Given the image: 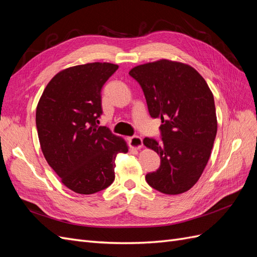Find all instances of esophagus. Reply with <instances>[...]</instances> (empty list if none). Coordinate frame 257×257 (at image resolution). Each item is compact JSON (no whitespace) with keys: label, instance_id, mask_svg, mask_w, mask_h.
<instances>
[{"label":"esophagus","instance_id":"34e87169","mask_svg":"<svg viewBox=\"0 0 257 257\" xmlns=\"http://www.w3.org/2000/svg\"><path fill=\"white\" fill-rule=\"evenodd\" d=\"M128 143H130V146L133 148V149H141V148L143 147V139L139 137V136H133L128 138Z\"/></svg>","mask_w":257,"mask_h":257}]
</instances>
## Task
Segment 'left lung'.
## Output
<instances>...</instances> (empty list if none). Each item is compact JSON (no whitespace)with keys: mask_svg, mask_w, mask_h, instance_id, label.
Here are the masks:
<instances>
[{"mask_svg":"<svg viewBox=\"0 0 257 257\" xmlns=\"http://www.w3.org/2000/svg\"><path fill=\"white\" fill-rule=\"evenodd\" d=\"M141 84L152 118H161L162 142L145 138L161 165L147 174L157 191L178 195L189 191L203 174L217 130L214 98L195 68L162 59L133 67L128 73Z\"/></svg>","mask_w":257,"mask_h":257,"instance_id":"left-lung-1","label":"left lung"}]
</instances>
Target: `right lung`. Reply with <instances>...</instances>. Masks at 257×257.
<instances>
[{"label":"right lung","mask_w":257,"mask_h":257,"mask_svg":"<svg viewBox=\"0 0 257 257\" xmlns=\"http://www.w3.org/2000/svg\"><path fill=\"white\" fill-rule=\"evenodd\" d=\"M118 65L94 62L62 69L46 85L36 107L41 149L66 188L94 194L114 180V159L128 146L105 126H97L102 88Z\"/></svg>","instance_id":"1"}]
</instances>
